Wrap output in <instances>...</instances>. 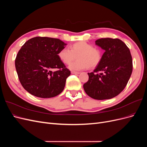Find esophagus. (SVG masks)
<instances>
[{
	"instance_id": "obj_1",
	"label": "esophagus",
	"mask_w": 147,
	"mask_h": 147,
	"mask_svg": "<svg viewBox=\"0 0 147 147\" xmlns=\"http://www.w3.org/2000/svg\"><path fill=\"white\" fill-rule=\"evenodd\" d=\"M71 73L72 74H79L80 72H75V71H71Z\"/></svg>"
}]
</instances>
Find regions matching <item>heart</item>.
Segmentation results:
<instances>
[{"mask_svg":"<svg viewBox=\"0 0 147 147\" xmlns=\"http://www.w3.org/2000/svg\"><path fill=\"white\" fill-rule=\"evenodd\" d=\"M67 48H63L57 53L59 59L64 64L69 65L76 59H78L70 65L72 70L93 69L99 64L102 60V51L94 47L92 44L84 41L75 42Z\"/></svg>","mask_w":147,"mask_h":147,"instance_id":"obj_1","label":"heart"}]
</instances>
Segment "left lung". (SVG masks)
I'll use <instances>...</instances> for the list:
<instances>
[{"label":"left lung","mask_w":147,"mask_h":147,"mask_svg":"<svg viewBox=\"0 0 147 147\" xmlns=\"http://www.w3.org/2000/svg\"><path fill=\"white\" fill-rule=\"evenodd\" d=\"M96 44L105 52L94 72L88 73L89 79L83 88L93 99H109L126 87L132 72V56L129 48L118 38H101Z\"/></svg>","instance_id":"1"}]
</instances>
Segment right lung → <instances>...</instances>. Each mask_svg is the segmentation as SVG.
<instances>
[{
    "label": "right lung",
    "instance_id": "1",
    "mask_svg": "<svg viewBox=\"0 0 147 147\" xmlns=\"http://www.w3.org/2000/svg\"><path fill=\"white\" fill-rule=\"evenodd\" d=\"M65 45L58 38L36 37L22 46L16 57L15 67L21 85L30 94L50 98L63 91L70 71L57 53Z\"/></svg>",
    "mask_w": 147,
    "mask_h": 147
}]
</instances>
